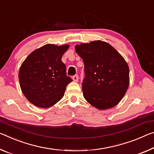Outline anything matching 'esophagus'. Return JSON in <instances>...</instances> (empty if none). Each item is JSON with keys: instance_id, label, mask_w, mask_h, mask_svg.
Segmentation results:
<instances>
[{"instance_id": "34e87169", "label": "esophagus", "mask_w": 154, "mask_h": 154, "mask_svg": "<svg viewBox=\"0 0 154 154\" xmlns=\"http://www.w3.org/2000/svg\"><path fill=\"white\" fill-rule=\"evenodd\" d=\"M72 79L74 82H78V80H79V76H78V75H74V76L72 77Z\"/></svg>"}]
</instances>
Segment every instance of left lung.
Masks as SVG:
<instances>
[{"mask_svg":"<svg viewBox=\"0 0 154 154\" xmlns=\"http://www.w3.org/2000/svg\"><path fill=\"white\" fill-rule=\"evenodd\" d=\"M84 63V98L99 109L113 108L125 95L130 83L125 60L108 43L96 40L75 46Z\"/></svg>","mask_w":154,"mask_h":154,"instance_id":"1","label":"left lung"}]
</instances>
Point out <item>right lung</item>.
I'll return each instance as SVG.
<instances>
[{
  "instance_id": "obj_1",
  "label": "right lung",
  "mask_w": 154,
  "mask_h": 154,
  "mask_svg": "<svg viewBox=\"0 0 154 154\" xmlns=\"http://www.w3.org/2000/svg\"><path fill=\"white\" fill-rule=\"evenodd\" d=\"M68 47L48 44L33 51L22 64L18 74L22 92L35 106H53L64 97L67 85L72 81L62 62Z\"/></svg>"
}]
</instances>
